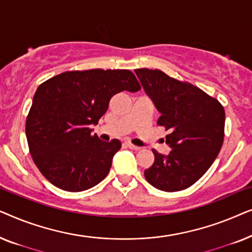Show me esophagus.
<instances>
[{"mask_svg":"<svg viewBox=\"0 0 252 252\" xmlns=\"http://www.w3.org/2000/svg\"><path fill=\"white\" fill-rule=\"evenodd\" d=\"M125 144L127 146V148H129V149H132V150H140L141 149L140 147L135 146V144H133L132 142H129V141H126Z\"/></svg>","mask_w":252,"mask_h":252,"instance_id":"34e87169","label":"esophagus"}]
</instances>
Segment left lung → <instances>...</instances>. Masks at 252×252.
Instances as JSON below:
<instances>
[{
	"instance_id": "left-lung-1",
	"label": "left lung",
	"mask_w": 252,
	"mask_h": 252,
	"mask_svg": "<svg viewBox=\"0 0 252 252\" xmlns=\"http://www.w3.org/2000/svg\"><path fill=\"white\" fill-rule=\"evenodd\" d=\"M135 73L160 112L157 125L170 132L166 143L172 148L167 156L153 149L154 164L144 177L159 190H184L199 180L218 156L225 137V110L201 88L158 68H137Z\"/></svg>"
}]
</instances>
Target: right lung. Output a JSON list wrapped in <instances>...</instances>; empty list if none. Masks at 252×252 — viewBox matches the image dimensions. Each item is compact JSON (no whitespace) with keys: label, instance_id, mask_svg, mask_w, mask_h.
Returning <instances> with one entry per match:
<instances>
[{"label":"right lung","instance_id":"right-lung-1","mask_svg":"<svg viewBox=\"0 0 252 252\" xmlns=\"http://www.w3.org/2000/svg\"><path fill=\"white\" fill-rule=\"evenodd\" d=\"M129 70L67 71L37 87L26 118V137L41 174L57 188L82 191L99 184L122 143L92 134L113 95L137 92Z\"/></svg>","mask_w":252,"mask_h":252}]
</instances>
